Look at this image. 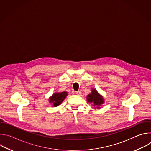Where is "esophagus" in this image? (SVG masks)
<instances>
[{"label": "esophagus", "mask_w": 151, "mask_h": 151, "mask_svg": "<svg viewBox=\"0 0 151 151\" xmlns=\"http://www.w3.org/2000/svg\"><path fill=\"white\" fill-rule=\"evenodd\" d=\"M75 94L77 95H80L81 94V91H75Z\"/></svg>", "instance_id": "obj_1"}]
</instances>
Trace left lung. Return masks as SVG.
Segmentation results:
<instances>
[{"label": "left lung", "mask_w": 151, "mask_h": 151, "mask_svg": "<svg viewBox=\"0 0 151 151\" xmlns=\"http://www.w3.org/2000/svg\"><path fill=\"white\" fill-rule=\"evenodd\" d=\"M91 91V93L87 96V101L88 103L93 104L94 109H99L100 106L104 103V99L95 88H92Z\"/></svg>", "instance_id": "left-lung-1"}]
</instances>
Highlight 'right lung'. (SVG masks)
<instances>
[{"instance_id": "obj_1", "label": "right lung", "mask_w": 151, "mask_h": 151, "mask_svg": "<svg viewBox=\"0 0 151 151\" xmlns=\"http://www.w3.org/2000/svg\"><path fill=\"white\" fill-rule=\"evenodd\" d=\"M68 95V93L66 91L55 92L49 98L48 101L50 103H52L54 107H57L63 101Z\"/></svg>"}]
</instances>
